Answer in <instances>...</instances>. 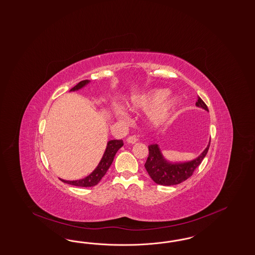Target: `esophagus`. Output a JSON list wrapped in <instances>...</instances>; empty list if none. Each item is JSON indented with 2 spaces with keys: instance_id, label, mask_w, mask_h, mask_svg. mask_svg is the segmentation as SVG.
<instances>
[{
  "instance_id": "esophagus-1",
  "label": "esophagus",
  "mask_w": 255,
  "mask_h": 255,
  "mask_svg": "<svg viewBox=\"0 0 255 255\" xmlns=\"http://www.w3.org/2000/svg\"><path fill=\"white\" fill-rule=\"evenodd\" d=\"M126 141L128 142V143H130V144H134L135 142H137V138L135 137V136H129V137H127V139Z\"/></svg>"
}]
</instances>
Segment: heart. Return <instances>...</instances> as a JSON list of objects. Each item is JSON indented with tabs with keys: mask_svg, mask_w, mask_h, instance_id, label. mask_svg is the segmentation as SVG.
I'll return each instance as SVG.
<instances>
[{
	"mask_svg": "<svg viewBox=\"0 0 255 255\" xmlns=\"http://www.w3.org/2000/svg\"><path fill=\"white\" fill-rule=\"evenodd\" d=\"M167 88H153L138 95L132 96L127 103L126 107L132 112H149L148 123L152 128L163 126L174 114L180 105V99L176 95H168ZM116 116L122 119V113L117 112Z\"/></svg>",
	"mask_w": 255,
	"mask_h": 255,
	"instance_id": "b5f03b06",
	"label": "heart"
}]
</instances>
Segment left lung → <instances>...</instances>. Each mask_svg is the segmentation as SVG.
I'll return each instance as SVG.
<instances>
[{
  "mask_svg": "<svg viewBox=\"0 0 255 255\" xmlns=\"http://www.w3.org/2000/svg\"><path fill=\"white\" fill-rule=\"evenodd\" d=\"M196 106L208 111L206 105L201 98L198 99ZM210 141L202 153L196 158L187 162L172 163L167 161L161 152L158 144L149 145V156L145 163V168L154 183L161 185H174L181 184L193 174L194 170L200 166L206 156L210 147Z\"/></svg>",
  "mask_w": 255,
  "mask_h": 255,
  "instance_id": "8db88e82",
  "label": "left lung"
}]
</instances>
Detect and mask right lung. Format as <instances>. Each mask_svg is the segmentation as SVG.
Returning a JSON list of instances; mask_svg holds the SVG:
<instances>
[{"mask_svg": "<svg viewBox=\"0 0 255 255\" xmlns=\"http://www.w3.org/2000/svg\"><path fill=\"white\" fill-rule=\"evenodd\" d=\"M89 83H90L89 80H84V81L80 82L79 84H77L74 88H71L70 91H78L80 89L85 88L86 86H88ZM123 146V140L113 139V140L108 141L107 145H106V150L104 152V155L101 159L100 163L98 164L96 168L89 175L83 178V179H80V180H75V181H66L63 179H60V180L63 183L75 185V186H80V187H90V186L96 185L101 181V179L106 175V171L108 170V168L113 163L117 151Z\"/></svg>", "mask_w": 255, "mask_h": 255, "instance_id": "1", "label": "right lung"}]
</instances>
